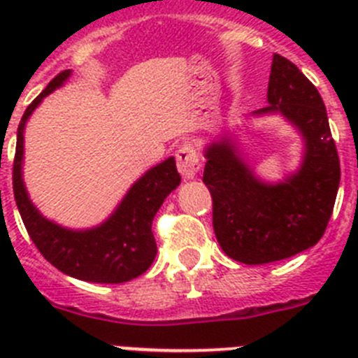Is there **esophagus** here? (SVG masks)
Masks as SVG:
<instances>
[{
	"label": "esophagus",
	"instance_id": "obj_1",
	"mask_svg": "<svg viewBox=\"0 0 358 358\" xmlns=\"http://www.w3.org/2000/svg\"><path fill=\"white\" fill-rule=\"evenodd\" d=\"M176 161H177V170L185 179H194L201 170V159L195 150L194 145L182 143L179 145L176 152Z\"/></svg>",
	"mask_w": 358,
	"mask_h": 358
}]
</instances>
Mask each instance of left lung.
I'll return each mask as SVG.
<instances>
[{
  "instance_id": "obj_1",
  "label": "left lung",
  "mask_w": 358,
  "mask_h": 358,
  "mask_svg": "<svg viewBox=\"0 0 358 358\" xmlns=\"http://www.w3.org/2000/svg\"><path fill=\"white\" fill-rule=\"evenodd\" d=\"M268 106L303 134L301 169L283 182L256 179L227 138L206 148L204 177L213 199V229L222 251L248 265L285 260L312 248L327 231L339 189L341 164L327 107L296 64L274 53Z\"/></svg>"
}]
</instances>
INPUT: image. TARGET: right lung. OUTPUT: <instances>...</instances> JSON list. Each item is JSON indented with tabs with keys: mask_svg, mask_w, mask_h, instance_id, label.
Wrapping results in <instances>:
<instances>
[{
	"mask_svg": "<svg viewBox=\"0 0 358 358\" xmlns=\"http://www.w3.org/2000/svg\"><path fill=\"white\" fill-rule=\"evenodd\" d=\"M69 75V69L59 73L27 107L19 123L12 176L15 204L31 242L61 273L93 283H125L143 274L156 258L157 245L152 233V220L166 195L179 186L181 176L177 173L176 159L169 157L136 181L115 213L93 229L73 231L46 220L28 199L21 177L23 131L28 116L41 100L62 85Z\"/></svg>",
	"mask_w": 358,
	"mask_h": 358,
	"instance_id": "obj_1",
	"label": "right lung"
}]
</instances>
